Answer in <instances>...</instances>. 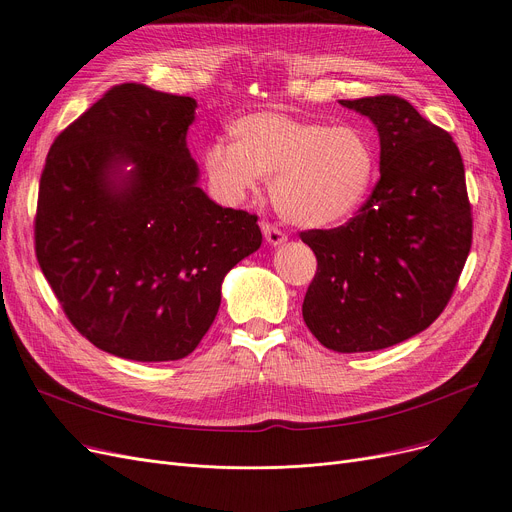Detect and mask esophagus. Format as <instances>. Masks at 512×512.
I'll return each mask as SVG.
<instances>
[{
  "label": "esophagus",
  "mask_w": 512,
  "mask_h": 512,
  "mask_svg": "<svg viewBox=\"0 0 512 512\" xmlns=\"http://www.w3.org/2000/svg\"><path fill=\"white\" fill-rule=\"evenodd\" d=\"M262 233H264V239L266 243H271V246H281V243H285L287 235L277 229L275 225H269V223H262Z\"/></svg>",
  "instance_id": "esophagus-1"
}]
</instances>
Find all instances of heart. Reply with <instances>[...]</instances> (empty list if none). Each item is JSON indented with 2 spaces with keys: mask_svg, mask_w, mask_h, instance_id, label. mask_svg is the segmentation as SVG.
Wrapping results in <instances>:
<instances>
[{
  "mask_svg": "<svg viewBox=\"0 0 512 512\" xmlns=\"http://www.w3.org/2000/svg\"><path fill=\"white\" fill-rule=\"evenodd\" d=\"M231 145L210 143L204 173L218 200L239 204L271 177V198L287 223L323 229L350 218L371 193L377 156L358 127H329L262 110L229 127Z\"/></svg>",
  "mask_w": 512,
  "mask_h": 512,
  "instance_id": "b5f03b06",
  "label": "heart"
}]
</instances>
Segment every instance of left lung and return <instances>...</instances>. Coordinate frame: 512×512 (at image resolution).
<instances>
[{
	"instance_id": "obj_1",
	"label": "left lung",
	"mask_w": 512,
	"mask_h": 512,
	"mask_svg": "<svg viewBox=\"0 0 512 512\" xmlns=\"http://www.w3.org/2000/svg\"><path fill=\"white\" fill-rule=\"evenodd\" d=\"M379 133L369 200L337 229L300 233L316 256L304 323L335 352H373L427 329L467 262L473 218L452 137L398 95L339 100Z\"/></svg>"
}]
</instances>
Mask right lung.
Masks as SVG:
<instances>
[{
    "label": "right lung",
    "mask_w": 512,
    "mask_h": 512,
    "mask_svg": "<svg viewBox=\"0 0 512 512\" xmlns=\"http://www.w3.org/2000/svg\"><path fill=\"white\" fill-rule=\"evenodd\" d=\"M193 97L123 83L66 127L39 183L35 252L68 321L118 358L191 354L233 266L262 243L258 216L198 185Z\"/></svg>",
    "instance_id": "right-lung-1"
}]
</instances>
